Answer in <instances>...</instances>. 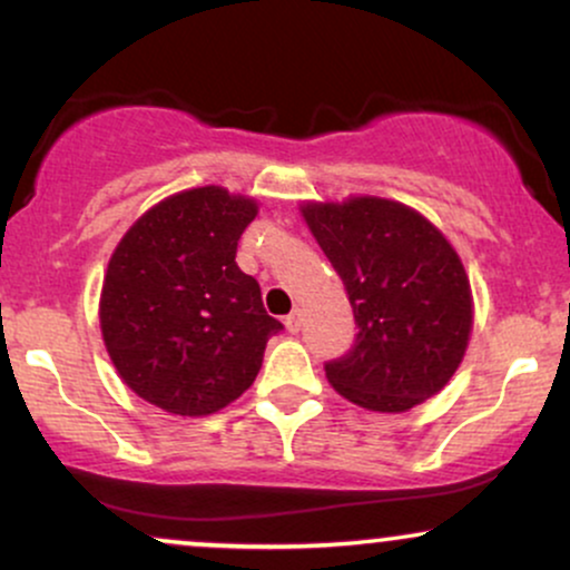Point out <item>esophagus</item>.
I'll return each mask as SVG.
<instances>
[{"label":"esophagus","instance_id":"1","mask_svg":"<svg viewBox=\"0 0 570 570\" xmlns=\"http://www.w3.org/2000/svg\"><path fill=\"white\" fill-rule=\"evenodd\" d=\"M284 324H286V330L292 332V335H297V332L303 330V313H299V311H292L289 316L284 318Z\"/></svg>","mask_w":570,"mask_h":570}]
</instances>
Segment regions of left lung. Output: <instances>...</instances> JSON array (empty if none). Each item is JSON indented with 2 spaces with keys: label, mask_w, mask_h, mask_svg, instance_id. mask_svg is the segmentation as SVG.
<instances>
[{
  "label": "left lung",
  "mask_w": 570,
  "mask_h": 570,
  "mask_svg": "<svg viewBox=\"0 0 570 570\" xmlns=\"http://www.w3.org/2000/svg\"><path fill=\"white\" fill-rule=\"evenodd\" d=\"M303 217L343 278L356 337L326 377L348 402L407 412L453 377L472 332V292L444 235L402 203H307Z\"/></svg>",
  "instance_id": "8db88e82"
}]
</instances>
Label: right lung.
I'll return each mask as SVG.
<instances>
[{
  "label": "right lung",
  "instance_id": "add662e5",
  "mask_svg": "<svg viewBox=\"0 0 570 570\" xmlns=\"http://www.w3.org/2000/svg\"><path fill=\"white\" fill-rule=\"evenodd\" d=\"M257 206L222 187L171 195L115 248L101 289V335L130 391L174 415L238 399L284 324L235 263Z\"/></svg>",
  "mask_w": 570,
  "mask_h": 570
}]
</instances>
